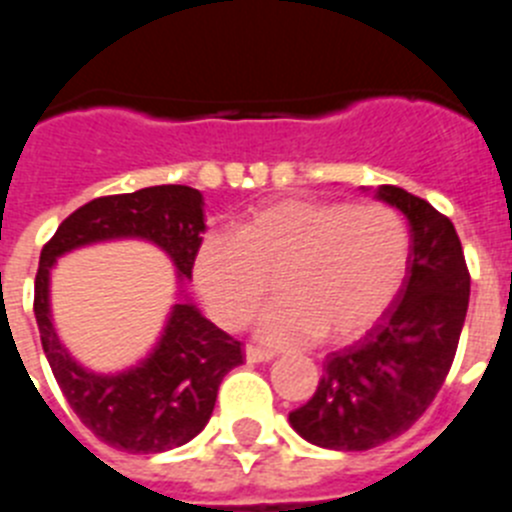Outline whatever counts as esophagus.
<instances>
[{"label": "esophagus", "instance_id": "obj_1", "mask_svg": "<svg viewBox=\"0 0 512 512\" xmlns=\"http://www.w3.org/2000/svg\"><path fill=\"white\" fill-rule=\"evenodd\" d=\"M272 356H275V353L265 351V348H257V346H247L245 348L247 364H262V361H272Z\"/></svg>", "mask_w": 512, "mask_h": 512}]
</instances>
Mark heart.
Returning <instances> with one entry per match:
<instances>
[{"label":"heart","mask_w":512,"mask_h":512,"mask_svg":"<svg viewBox=\"0 0 512 512\" xmlns=\"http://www.w3.org/2000/svg\"><path fill=\"white\" fill-rule=\"evenodd\" d=\"M409 265V227L381 202L278 199L250 209L232 234H207L194 285L222 328L260 318L267 343H341L389 308Z\"/></svg>","instance_id":"heart-1"}]
</instances>
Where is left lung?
Instances as JSON below:
<instances>
[{
    "label": "left lung",
    "mask_w": 512,
    "mask_h": 512,
    "mask_svg": "<svg viewBox=\"0 0 512 512\" xmlns=\"http://www.w3.org/2000/svg\"><path fill=\"white\" fill-rule=\"evenodd\" d=\"M376 199L409 219V265L394 303L353 346L328 353L313 399L290 424L326 450L361 452L407 432L450 374L470 303V272L450 217L399 186Z\"/></svg>",
    "instance_id": "obj_1"
}]
</instances>
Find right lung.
Instances as JSON below:
<instances>
[{
  "label": "right lung",
  "mask_w": 512,
  "mask_h": 512,
  "mask_svg": "<svg viewBox=\"0 0 512 512\" xmlns=\"http://www.w3.org/2000/svg\"><path fill=\"white\" fill-rule=\"evenodd\" d=\"M204 197L181 184L98 197L75 209L42 247L35 278V318L60 391L80 422L108 447L133 455L174 450L212 417L227 371L242 364V343L207 321L189 300L171 308L161 341L121 374H93L62 346L50 318V270L60 255L105 240H148L191 278L202 245Z\"/></svg>",
  "instance_id": "right-lung-1"
}]
</instances>
